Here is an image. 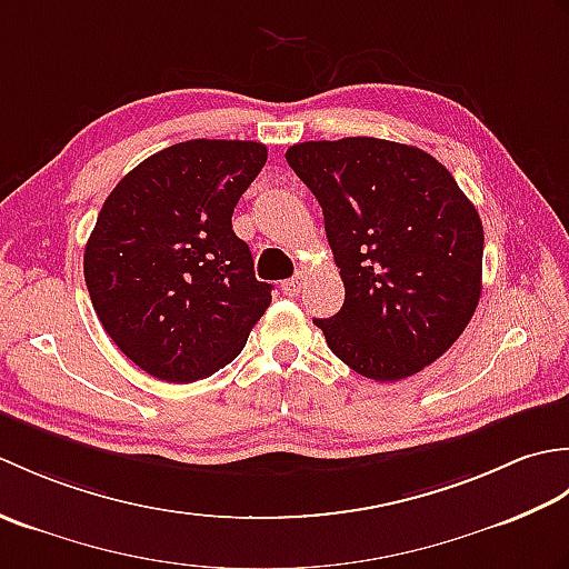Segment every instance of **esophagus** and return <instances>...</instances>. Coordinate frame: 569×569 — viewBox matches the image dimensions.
I'll use <instances>...</instances> for the list:
<instances>
[{
	"instance_id": "esophagus-1",
	"label": "esophagus",
	"mask_w": 569,
	"mask_h": 569,
	"mask_svg": "<svg viewBox=\"0 0 569 569\" xmlns=\"http://www.w3.org/2000/svg\"><path fill=\"white\" fill-rule=\"evenodd\" d=\"M300 288H303V278H300V276L288 278V281L281 283V291H283L286 296H291V298H296V296L300 293Z\"/></svg>"
}]
</instances>
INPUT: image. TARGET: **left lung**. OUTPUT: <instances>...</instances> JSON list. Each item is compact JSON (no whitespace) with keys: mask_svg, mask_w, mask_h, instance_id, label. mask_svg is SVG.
Instances as JSON below:
<instances>
[{"mask_svg":"<svg viewBox=\"0 0 569 569\" xmlns=\"http://www.w3.org/2000/svg\"><path fill=\"white\" fill-rule=\"evenodd\" d=\"M286 161L318 198L345 283L316 320L332 352L373 381L413 377L475 316L485 227L452 173L418 147L373 137L303 141Z\"/></svg>","mask_w":569,"mask_h":569,"instance_id":"8db88e82","label":"left lung"}]
</instances>
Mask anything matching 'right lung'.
Wrapping results in <instances>:
<instances>
[{
  "label": "right lung",
  "mask_w": 569,
  "mask_h": 569,
  "mask_svg": "<svg viewBox=\"0 0 569 569\" xmlns=\"http://www.w3.org/2000/svg\"><path fill=\"white\" fill-rule=\"evenodd\" d=\"M266 156L257 141H180L107 196L84 247V283L104 332L151 377H212L271 306V283L257 281L232 229Z\"/></svg>",
  "instance_id": "1"
}]
</instances>
